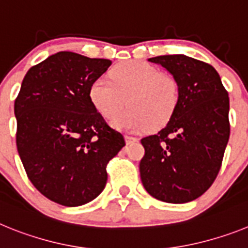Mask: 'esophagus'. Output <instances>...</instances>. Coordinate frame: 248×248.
<instances>
[{"instance_id":"esophagus-1","label":"esophagus","mask_w":248,"mask_h":248,"mask_svg":"<svg viewBox=\"0 0 248 248\" xmlns=\"http://www.w3.org/2000/svg\"><path fill=\"white\" fill-rule=\"evenodd\" d=\"M125 141H126V144H133V143H137L138 141V139L137 138H134V137H130V135H125Z\"/></svg>"}]
</instances>
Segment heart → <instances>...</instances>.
Masks as SVG:
<instances>
[{
	"instance_id": "b5f03b06",
	"label": "heart",
	"mask_w": 248,
	"mask_h": 248,
	"mask_svg": "<svg viewBox=\"0 0 248 248\" xmlns=\"http://www.w3.org/2000/svg\"><path fill=\"white\" fill-rule=\"evenodd\" d=\"M110 78L94 80L89 98L104 118L115 115L127 99L129 108L114 117L111 125L126 131H143L165 125L171 119L180 97L174 77L143 61H129L114 67Z\"/></svg>"
}]
</instances>
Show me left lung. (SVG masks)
I'll use <instances>...</instances> for the list:
<instances>
[{
	"mask_svg": "<svg viewBox=\"0 0 248 248\" xmlns=\"http://www.w3.org/2000/svg\"><path fill=\"white\" fill-rule=\"evenodd\" d=\"M179 83V103L165 128L141 139L140 177L164 202L200 198L217 176L230 138L229 93L212 65L184 54L149 58Z\"/></svg>",
	"mask_w": 248,
	"mask_h": 248,
	"instance_id": "8db88e82",
	"label": "left lung"
}]
</instances>
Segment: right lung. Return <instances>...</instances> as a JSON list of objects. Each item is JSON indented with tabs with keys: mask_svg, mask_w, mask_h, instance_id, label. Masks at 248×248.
I'll return each instance as SVG.
<instances>
[{
	"mask_svg": "<svg viewBox=\"0 0 248 248\" xmlns=\"http://www.w3.org/2000/svg\"><path fill=\"white\" fill-rule=\"evenodd\" d=\"M109 59L58 52L33 65L15 100L16 144L28 179L63 206H80L104 190L107 165L125 140L89 98Z\"/></svg>",
	"mask_w": 248,
	"mask_h": 248,
	"instance_id": "obj_1",
	"label": "right lung"
}]
</instances>
